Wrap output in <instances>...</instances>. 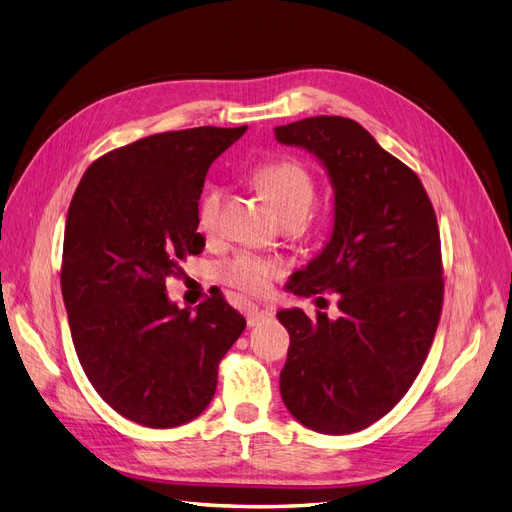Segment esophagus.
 <instances>
[{
  "instance_id": "obj_1",
  "label": "esophagus",
  "mask_w": 512,
  "mask_h": 512,
  "mask_svg": "<svg viewBox=\"0 0 512 512\" xmlns=\"http://www.w3.org/2000/svg\"><path fill=\"white\" fill-rule=\"evenodd\" d=\"M275 314V309L271 305H247L245 307V318H247V327H258L260 322L271 320Z\"/></svg>"
}]
</instances>
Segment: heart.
Segmentation results:
<instances>
[{"instance_id":"1","label":"heart","mask_w":512,"mask_h":512,"mask_svg":"<svg viewBox=\"0 0 512 512\" xmlns=\"http://www.w3.org/2000/svg\"><path fill=\"white\" fill-rule=\"evenodd\" d=\"M254 181L267 192L280 218L305 220L316 203V181L309 170L292 158H277L262 162L254 170ZM224 205V190L220 185H209L198 200L196 218L200 230L207 237L218 235L220 213ZM284 273L280 260L262 258L250 252H239L215 267L218 280L245 294H265L269 286Z\"/></svg>"}]
</instances>
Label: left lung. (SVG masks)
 <instances>
[{"label": "left lung", "mask_w": 512, "mask_h": 512, "mask_svg": "<svg viewBox=\"0 0 512 512\" xmlns=\"http://www.w3.org/2000/svg\"><path fill=\"white\" fill-rule=\"evenodd\" d=\"M275 138L314 153L335 190L331 239L288 288L337 292L342 312H277L290 333L280 393L301 425L342 436L389 414L427 359L444 299L436 211L414 170L361 123L307 117Z\"/></svg>", "instance_id": "8db88e82"}]
</instances>
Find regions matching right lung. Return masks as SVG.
<instances>
[{"instance_id":"right-lung-1","label":"right lung","mask_w":512,"mask_h":512,"mask_svg":"<svg viewBox=\"0 0 512 512\" xmlns=\"http://www.w3.org/2000/svg\"><path fill=\"white\" fill-rule=\"evenodd\" d=\"M245 130L145 136L104 153L72 196L61 294L74 350L98 395L138 425L168 429L203 414L245 329L222 292L196 312L166 297L179 262L205 247L196 209L207 170Z\"/></svg>"}]
</instances>
